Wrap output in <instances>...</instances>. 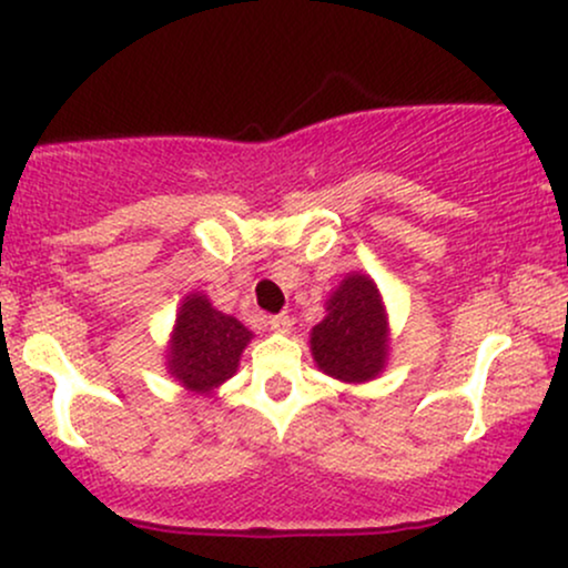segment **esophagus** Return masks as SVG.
Segmentation results:
<instances>
[{
	"label": "esophagus",
	"instance_id": "esophagus-1",
	"mask_svg": "<svg viewBox=\"0 0 568 568\" xmlns=\"http://www.w3.org/2000/svg\"><path fill=\"white\" fill-rule=\"evenodd\" d=\"M270 327L275 329V333H291L293 320L288 314H275V317H270Z\"/></svg>",
	"mask_w": 568,
	"mask_h": 568
}]
</instances>
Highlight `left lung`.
<instances>
[{
  "label": "left lung",
  "mask_w": 568,
  "mask_h": 568,
  "mask_svg": "<svg viewBox=\"0 0 568 568\" xmlns=\"http://www.w3.org/2000/svg\"><path fill=\"white\" fill-rule=\"evenodd\" d=\"M387 351L385 312L369 277L348 275L327 301V317L312 329L320 369L346 383H364L383 369Z\"/></svg>",
  "instance_id": "8db88e82"
}]
</instances>
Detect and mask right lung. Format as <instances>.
<instances>
[{
    "label": "right lung",
    "mask_w": 568,
    "mask_h": 568,
    "mask_svg": "<svg viewBox=\"0 0 568 568\" xmlns=\"http://www.w3.org/2000/svg\"><path fill=\"white\" fill-rule=\"evenodd\" d=\"M251 333L235 317L212 308L204 296H189L172 333L170 372L191 390H210L239 367Z\"/></svg>",
    "instance_id": "obj_1"
}]
</instances>
